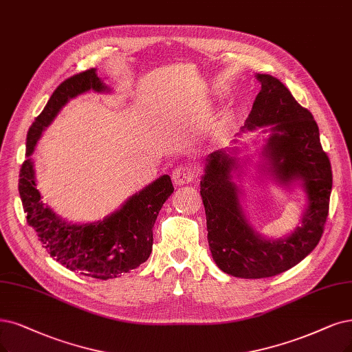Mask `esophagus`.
Returning a JSON list of instances; mask_svg holds the SVG:
<instances>
[{
  "instance_id": "34e87169",
  "label": "esophagus",
  "mask_w": 352,
  "mask_h": 352,
  "mask_svg": "<svg viewBox=\"0 0 352 352\" xmlns=\"http://www.w3.org/2000/svg\"><path fill=\"white\" fill-rule=\"evenodd\" d=\"M171 177H173V183L177 187H181V186L190 184L194 179V177H196V173H194V169L191 166H177L173 171Z\"/></svg>"
}]
</instances>
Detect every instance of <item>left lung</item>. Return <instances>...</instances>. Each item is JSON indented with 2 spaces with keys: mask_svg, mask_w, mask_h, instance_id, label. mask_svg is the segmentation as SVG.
<instances>
[{
  "mask_svg": "<svg viewBox=\"0 0 352 352\" xmlns=\"http://www.w3.org/2000/svg\"><path fill=\"white\" fill-rule=\"evenodd\" d=\"M255 76L261 91L241 133L256 129L270 133L261 151L263 174L287 188L300 186L307 206L300 225L289 235L264 238L251 226L242 209V192L233 181V174L239 169L235 148L219 149L207 156L200 194L209 248L216 265L239 278L281 274L314 251L322 238L332 191L331 162L322 149L314 116L277 78L267 74Z\"/></svg>",
  "mask_w": 352,
  "mask_h": 352,
  "instance_id": "8db88e82",
  "label": "left lung"
}]
</instances>
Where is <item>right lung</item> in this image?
I'll return each mask as SVG.
<instances>
[{"label":"right lung","mask_w":352,"mask_h":352,"mask_svg":"<svg viewBox=\"0 0 352 352\" xmlns=\"http://www.w3.org/2000/svg\"><path fill=\"white\" fill-rule=\"evenodd\" d=\"M88 91H111L94 68L65 80L50 96L43 111L29 129L19 192L28 223L36 230L50 256L82 276L109 280L138 268L149 258L153 243L152 228L174 187L169 175H161L130 196L120 209L93 223L67 222L42 201L32 160L36 143L65 104Z\"/></svg>","instance_id":"1"}]
</instances>
